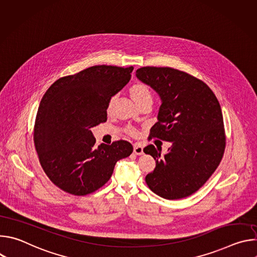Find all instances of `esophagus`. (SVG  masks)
<instances>
[{
  "label": "esophagus",
  "instance_id": "34e87169",
  "mask_svg": "<svg viewBox=\"0 0 257 257\" xmlns=\"http://www.w3.org/2000/svg\"><path fill=\"white\" fill-rule=\"evenodd\" d=\"M133 152L137 156H141L143 154V146L140 143H134L133 145Z\"/></svg>",
  "mask_w": 257,
  "mask_h": 257
}]
</instances>
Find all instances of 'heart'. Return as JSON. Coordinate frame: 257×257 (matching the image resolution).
<instances>
[{
	"instance_id": "heart-1",
	"label": "heart",
	"mask_w": 257,
	"mask_h": 257,
	"mask_svg": "<svg viewBox=\"0 0 257 257\" xmlns=\"http://www.w3.org/2000/svg\"><path fill=\"white\" fill-rule=\"evenodd\" d=\"M130 94H131L132 98L134 99V101L136 103H139V102H141L143 100H146V99L153 100V92H152L150 86H148V85L144 84V83H136V84H134L130 88ZM113 100H114V98H112L111 100H109V102L107 104V112L111 111ZM127 131L130 134H136V129L134 127H128Z\"/></svg>"
}]
</instances>
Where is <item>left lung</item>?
<instances>
[{
    "label": "left lung",
    "instance_id": "left-lung-1",
    "mask_svg": "<svg viewBox=\"0 0 257 257\" xmlns=\"http://www.w3.org/2000/svg\"><path fill=\"white\" fill-rule=\"evenodd\" d=\"M136 77L162 100L151 135L172 143L164 156L152 144L143 150L156 160V169L145 177L146 184L166 199L187 197L222 161L226 136L221 105L203 81L183 71L142 67Z\"/></svg>",
    "mask_w": 257,
    "mask_h": 257
}]
</instances>
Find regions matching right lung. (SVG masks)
Wrapping results in <instances>:
<instances>
[{"mask_svg":"<svg viewBox=\"0 0 257 257\" xmlns=\"http://www.w3.org/2000/svg\"><path fill=\"white\" fill-rule=\"evenodd\" d=\"M133 67L92 66L54 82L36 114L33 140L40 163L56 186L86 195L111 178L116 163L133 152L130 142L94 146L91 128L106 121L107 104L130 80Z\"/></svg>","mask_w":257,"mask_h":257,"instance_id":"add662e5","label":"right lung"}]
</instances>
